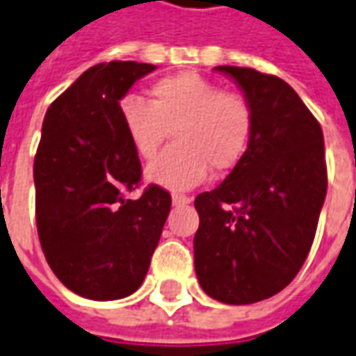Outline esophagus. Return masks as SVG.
Segmentation results:
<instances>
[{
	"mask_svg": "<svg viewBox=\"0 0 356 356\" xmlns=\"http://www.w3.org/2000/svg\"><path fill=\"white\" fill-rule=\"evenodd\" d=\"M171 200H173V204H175V206H181V204H188V202H191V196L177 195V193H175V195L171 196Z\"/></svg>",
	"mask_w": 356,
	"mask_h": 356,
	"instance_id": "34e87169",
	"label": "esophagus"
}]
</instances>
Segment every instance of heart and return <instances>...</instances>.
Listing matches in <instances>:
<instances>
[{"label":"heart","mask_w":356,"mask_h":356,"mask_svg":"<svg viewBox=\"0 0 356 356\" xmlns=\"http://www.w3.org/2000/svg\"><path fill=\"white\" fill-rule=\"evenodd\" d=\"M148 102L127 96L119 111L140 158L152 160L173 131L175 144L148 168L150 181L173 191L202 183L208 170L227 171L245 156L254 108L245 94L227 92L196 73L160 79Z\"/></svg>","instance_id":"heart-1"}]
</instances>
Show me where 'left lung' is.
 <instances>
[{"instance_id": "left-lung-1", "label": "left lung", "mask_w": 356, "mask_h": 356, "mask_svg": "<svg viewBox=\"0 0 356 356\" xmlns=\"http://www.w3.org/2000/svg\"><path fill=\"white\" fill-rule=\"evenodd\" d=\"M254 108L245 156L195 198V270L225 305H252L285 289L305 264L327 191L322 127L280 76L220 65Z\"/></svg>"}]
</instances>
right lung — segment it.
I'll return each mask as SVG.
<instances>
[{
    "mask_svg": "<svg viewBox=\"0 0 356 356\" xmlns=\"http://www.w3.org/2000/svg\"><path fill=\"white\" fill-rule=\"evenodd\" d=\"M156 65L109 61L84 71L46 111L34 158L36 227L57 280L84 299L115 300L146 277L171 195L148 185L119 100Z\"/></svg>",
    "mask_w": 356,
    "mask_h": 356,
    "instance_id": "right-lung-1",
    "label": "right lung"
}]
</instances>
